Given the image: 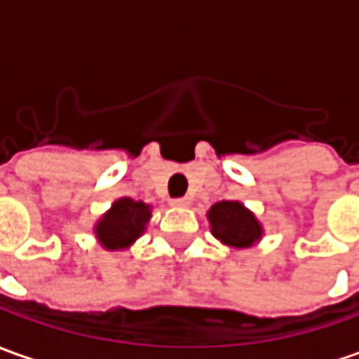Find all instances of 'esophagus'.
Instances as JSON below:
<instances>
[{
	"instance_id": "obj_1",
	"label": "esophagus",
	"mask_w": 359,
	"mask_h": 359,
	"mask_svg": "<svg viewBox=\"0 0 359 359\" xmlns=\"http://www.w3.org/2000/svg\"><path fill=\"white\" fill-rule=\"evenodd\" d=\"M170 206H175V208H189L190 198H172L170 200Z\"/></svg>"
}]
</instances>
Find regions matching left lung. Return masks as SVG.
<instances>
[{
  "mask_svg": "<svg viewBox=\"0 0 359 359\" xmlns=\"http://www.w3.org/2000/svg\"><path fill=\"white\" fill-rule=\"evenodd\" d=\"M206 216L210 222L212 236L228 248L248 250L262 241L263 224L240 200L216 202Z\"/></svg>",
  "mask_w": 359,
  "mask_h": 359,
  "instance_id": "8db88e82",
  "label": "left lung"
}]
</instances>
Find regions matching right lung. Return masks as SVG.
<instances>
[{
  "label": "right lung",
  "instance_id": "1",
  "mask_svg": "<svg viewBox=\"0 0 359 359\" xmlns=\"http://www.w3.org/2000/svg\"><path fill=\"white\" fill-rule=\"evenodd\" d=\"M151 220V206L143 200L129 196L114 200L108 212H104L94 224L97 243L108 251L129 250L145 233Z\"/></svg>",
  "mask_w": 359,
  "mask_h": 359
}]
</instances>
